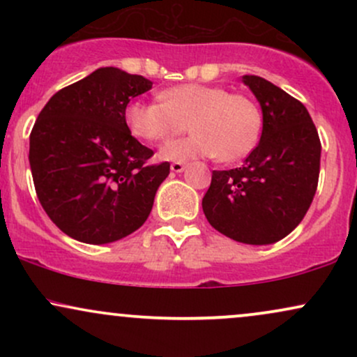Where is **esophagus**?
I'll return each instance as SVG.
<instances>
[{
    "label": "esophagus",
    "instance_id": "34e87169",
    "mask_svg": "<svg viewBox=\"0 0 357 357\" xmlns=\"http://www.w3.org/2000/svg\"><path fill=\"white\" fill-rule=\"evenodd\" d=\"M186 162H173V165H171V171H173V173H183L184 169H186Z\"/></svg>",
    "mask_w": 357,
    "mask_h": 357
}]
</instances>
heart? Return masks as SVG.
<instances>
[{"label": "heart", "mask_w": 357, "mask_h": 357, "mask_svg": "<svg viewBox=\"0 0 357 357\" xmlns=\"http://www.w3.org/2000/svg\"><path fill=\"white\" fill-rule=\"evenodd\" d=\"M158 99L126 105L124 122L134 137L161 142L184 132L188 124L195 130L162 146L161 159L181 162L218 155L221 161L231 162L257 146L261 114L245 93L228 92L220 85L181 84L161 90Z\"/></svg>", "instance_id": "heart-1"}]
</instances>
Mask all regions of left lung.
Here are the masks:
<instances>
[{
  "label": "left lung",
  "mask_w": 357,
  "mask_h": 357,
  "mask_svg": "<svg viewBox=\"0 0 357 357\" xmlns=\"http://www.w3.org/2000/svg\"><path fill=\"white\" fill-rule=\"evenodd\" d=\"M264 114L243 166L213 171L203 211L215 230L248 245L275 243L304 220L321 171V139L305 105L272 82L245 75Z\"/></svg>",
  "instance_id": "8db88e82"
}]
</instances>
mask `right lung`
<instances>
[{"label":"right lung","mask_w":357,"mask_h":357,"mask_svg":"<svg viewBox=\"0 0 357 357\" xmlns=\"http://www.w3.org/2000/svg\"><path fill=\"white\" fill-rule=\"evenodd\" d=\"M153 89L142 75L114 67L59 90L30 134V167L45 213L65 235L102 245L144 225L169 162L127 129L124 109Z\"/></svg>","instance_id":"add662e5"}]
</instances>
